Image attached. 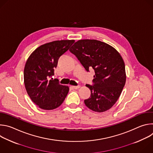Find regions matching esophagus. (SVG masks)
<instances>
[{"label": "esophagus", "instance_id": "1", "mask_svg": "<svg viewBox=\"0 0 153 153\" xmlns=\"http://www.w3.org/2000/svg\"><path fill=\"white\" fill-rule=\"evenodd\" d=\"M72 88H74V89L77 90V89H78V88H80V86H79V85H78V86H72Z\"/></svg>", "mask_w": 153, "mask_h": 153}]
</instances>
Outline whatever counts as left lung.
<instances>
[{
	"mask_svg": "<svg viewBox=\"0 0 153 153\" xmlns=\"http://www.w3.org/2000/svg\"><path fill=\"white\" fill-rule=\"evenodd\" d=\"M87 71L94 70L93 85L86 84L90 89V98L85 105L96 112L110 109L120 96L126 82L123 60L118 51L107 43L84 39L76 42L70 49Z\"/></svg>",
	"mask_w": 153,
	"mask_h": 153,
	"instance_id": "1",
	"label": "left lung"
}]
</instances>
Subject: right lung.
Instances as JSON below:
<instances>
[{
  "mask_svg": "<svg viewBox=\"0 0 153 153\" xmlns=\"http://www.w3.org/2000/svg\"><path fill=\"white\" fill-rule=\"evenodd\" d=\"M74 40H56L36 49L24 68V83L32 101L39 108L51 110L59 107L67 97L69 87L53 79L59 58L70 49Z\"/></svg>",
  "mask_w": 153,
  "mask_h": 153,
  "instance_id": "obj_1",
  "label": "right lung"
}]
</instances>
